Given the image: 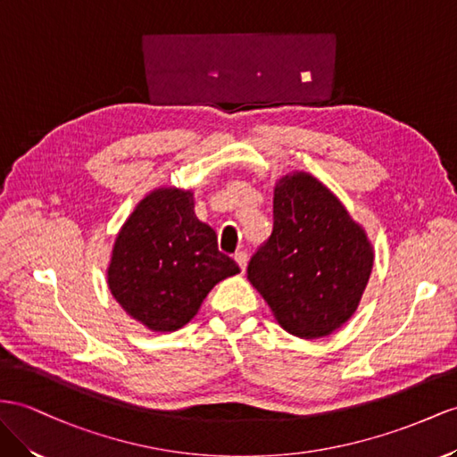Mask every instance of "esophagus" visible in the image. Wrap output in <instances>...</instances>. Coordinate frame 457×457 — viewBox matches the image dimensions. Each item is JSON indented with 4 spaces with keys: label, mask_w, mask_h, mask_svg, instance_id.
Returning a JSON list of instances; mask_svg holds the SVG:
<instances>
[{
    "label": "esophagus",
    "mask_w": 457,
    "mask_h": 457,
    "mask_svg": "<svg viewBox=\"0 0 457 457\" xmlns=\"http://www.w3.org/2000/svg\"><path fill=\"white\" fill-rule=\"evenodd\" d=\"M236 262L239 264V268H241V270L245 272V268H247V253L239 251V253L236 254Z\"/></svg>",
    "instance_id": "1"
}]
</instances>
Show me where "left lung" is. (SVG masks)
<instances>
[{
    "label": "left lung",
    "instance_id": "8db88e82",
    "mask_svg": "<svg viewBox=\"0 0 457 457\" xmlns=\"http://www.w3.org/2000/svg\"><path fill=\"white\" fill-rule=\"evenodd\" d=\"M372 256L365 231L328 187L297 171L276 183L274 228L247 278L289 334L314 340L355 312Z\"/></svg>",
    "mask_w": 457,
    "mask_h": 457
}]
</instances>
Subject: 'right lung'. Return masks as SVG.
Returning <instances> with one entry per match:
<instances>
[{
    "label": "right lung",
    "mask_w": 457,
    "mask_h": 457,
    "mask_svg": "<svg viewBox=\"0 0 457 457\" xmlns=\"http://www.w3.org/2000/svg\"><path fill=\"white\" fill-rule=\"evenodd\" d=\"M191 191L156 189L127 218L112 251L108 286L123 311L154 332L189 322L221 279L239 272L216 231L195 216Z\"/></svg>",
    "instance_id": "add662e5"
}]
</instances>
